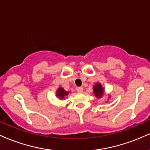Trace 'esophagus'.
<instances>
[{
    "instance_id": "1",
    "label": "esophagus",
    "mask_w": 150,
    "mask_h": 150,
    "mask_svg": "<svg viewBox=\"0 0 150 150\" xmlns=\"http://www.w3.org/2000/svg\"><path fill=\"white\" fill-rule=\"evenodd\" d=\"M77 92H79V93L82 92H83V88H82V87H77Z\"/></svg>"
}]
</instances>
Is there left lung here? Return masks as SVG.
Listing matches in <instances>:
<instances>
[{
  "mask_svg": "<svg viewBox=\"0 0 150 150\" xmlns=\"http://www.w3.org/2000/svg\"><path fill=\"white\" fill-rule=\"evenodd\" d=\"M104 88L102 87L101 83L97 82L94 86H93V92H94V96L97 98V99H101L104 96ZM111 96L108 95V99H110Z\"/></svg>",
  "mask_w": 150,
  "mask_h": 150,
  "instance_id": "left-lung-1",
  "label": "left lung"
}]
</instances>
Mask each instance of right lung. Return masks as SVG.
<instances>
[{
	"mask_svg": "<svg viewBox=\"0 0 150 150\" xmlns=\"http://www.w3.org/2000/svg\"><path fill=\"white\" fill-rule=\"evenodd\" d=\"M68 94H69V92H67L63 87H59L56 92V97L60 100H64L68 95Z\"/></svg>",
	"mask_w": 150,
	"mask_h": 150,
	"instance_id": "obj_1",
	"label": "right lung"
}]
</instances>
